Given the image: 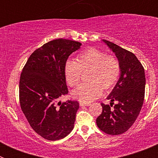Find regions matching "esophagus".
<instances>
[{
    "label": "esophagus",
    "mask_w": 158,
    "mask_h": 158,
    "mask_svg": "<svg viewBox=\"0 0 158 158\" xmlns=\"http://www.w3.org/2000/svg\"><path fill=\"white\" fill-rule=\"evenodd\" d=\"M79 104H80L81 106H89L91 104H90V103H86V102L81 101L80 103H79Z\"/></svg>",
    "instance_id": "obj_1"
}]
</instances>
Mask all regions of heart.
Wrapping results in <instances>:
<instances>
[{
  "mask_svg": "<svg viewBox=\"0 0 158 158\" xmlns=\"http://www.w3.org/2000/svg\"><path fill=\"white\" fill-rule=\"evenodd\" d=\"M88 81L81 84L73 95L84 102H90L102 94L103 88L109 89L115 85L120 76V64L113 55L96 49H88L77 56L76 61L67 60L64 72L65 80L70 87L76 86L82 76V72L88 70Z\"/></svg>",
  "mask_w": 158,
  "mask_h": 158,
  "instance_id": "1",
  "label": "heart"
}]
</instances>
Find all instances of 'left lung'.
Masks as SVG:
<instances>
[{
  "label": "left lung",
  "mask_w": 158,
  "mask_h": 158,
  "mask_svg": "<svg viewBox=\"0 0 158 158\" xmlns=\"http://www.w3.org/2000/svg\"><path fill=\"white\" fill-rule=\"evenodd\" d=\"M103 41L115 54L121 73L118 82L107 97L111 100L110 105L101 104L103 110L96 118V124L104 133L118 135L129 130L140 113L145 97V71L133 53L106 40Z\"/></svg>",
  "instance_id": "left-lung-1"
}]
</instances>
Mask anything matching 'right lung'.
Segmentation results:
<instances>
[{
	"mask_svg": "<svg viewBox=\"0 0 158 158\" xmlns=\"http://www.w3.org/2000/svg\"><path fill=\"white\" fill-rule=\"evenodd\" d=\"M81 43L58 39L31 54L22 69L19 86L20 107L30 126L47 140L65 138L74 127L79 103L59 100L68 94L64 67Z\"/></svg>",
	"mask_w": 158,
	"mask_h": 158,
	"instance_id": "add662e5",
	"label": "right lung"
}]
</instances>
